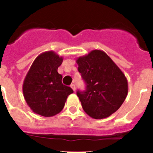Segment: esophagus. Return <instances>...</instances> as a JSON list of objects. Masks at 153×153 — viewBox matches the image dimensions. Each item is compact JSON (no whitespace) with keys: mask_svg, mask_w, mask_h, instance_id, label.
<instances>
[{"mask_svg":"<svg viewBox=\"0 0 153 153\" xmlns=\"http://www.w3.org/2000/svg\"><path fill=\"white\" fill-rule=\"evenodd\" d=\"M70 87H71L72 89H73L74 91H75V84H73H73L70 85Z\"/></svg>","mask_w":153,"mask_h":153,"instance_id":"obj_1","label":"esophagus"}]
</instances>
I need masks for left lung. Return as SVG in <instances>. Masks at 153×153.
Instances as JSON below:
<instances>
[{"label": "left lung", "instance_id": "obj_1", "mask_svg": "<svg viewBox=\"0 0 153 153\" xmlns=\"http://www.w3.org/2000/svg\"><path fill=\"white\" fill-rule=\"evenodd\" d=\"M78 71L84 80V91H77L83 110L94 119L117 111L128 94V81L112 59L101 50L77 58Z\"/></svg>", "mask_w": 153, "mask_h": 153}]
</instances>
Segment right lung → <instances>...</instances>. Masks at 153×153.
Listing matches in <instances>:
<instances>
[{"instance_id":"obj_1","label":"right lung","mask_w":153,"mask_h":153,"mask_svg":"<svg viewBox=\"0 0 153 153\" xmlns=\"http://www.w3.org/2000/svg\"><path fill=\"white\" fill-rule=\"evenodd\" d=\"M63 57L53 51L41 53L34 60L23 83L25 100L35 113L51 117L62 110L73 91L62 84L57 69Z\"/></svg>"}]
</instances>
